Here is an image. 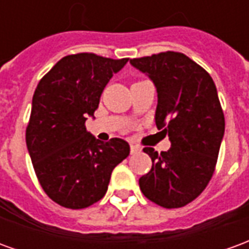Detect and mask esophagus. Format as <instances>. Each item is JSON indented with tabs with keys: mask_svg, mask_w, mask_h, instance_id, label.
Returning <instances> with one entry per match:
<instances>
[{
	"mask_svg": "<svg viewBox=\"0 0 249 249\" xmlns=\"http://www.w3.org/2000/svg\"><path fill=\"white\" fill-rule=\"evenodd\" d=\"M141 151V148L139 145H136V144H130V153H139Z\"/></svg>",
	"mask_w": 249,
	"mask_h": 249,
	"instance_id": "esophagus-1",
	"label": "esophagus"
}]
</instances>
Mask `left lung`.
<instances>
[{
	"instance_id": "obj_1",
	"label": "left lung",
	"mask_w": 249,
	"mask_h": 249,
	"mask_svg": "<svg viewBox=\"0 0 249 249\" xmlns=\"http://www.w3.org/2000/svg\"><path fill=\"white\" fill-rule=\"evenodd\" d=\"M157 90V129L171 141L167 152L144 148L152 169L140 178L141 192L164 208L193 201L212 178L224 136V113L209 73L183 53L162 52L130 60Z\"/></svg>"
}]
</instances>
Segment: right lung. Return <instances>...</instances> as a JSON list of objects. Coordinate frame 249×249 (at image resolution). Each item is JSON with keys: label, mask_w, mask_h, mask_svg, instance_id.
I'll list each match as a JSON object with an SVG mask.
<instances>
[{"label": "right lung", "mask_w": 249, "mask_h": 249, "mask_svg": "<svg viewBox=\"0 0 249 249\" xmlns=\"http://www.w3.org/2000/svg\"><path fill=\"white\" fill-rule=\"evenodd\" d=\"M128 58L77 53L61 58L33 94L26 146L41 187L54 203L87 208L104 197L114 167L129 155L123 139L97 140L85 128L104 88Z\"/></svg>", "instance_id": "1"}]
</instances>
